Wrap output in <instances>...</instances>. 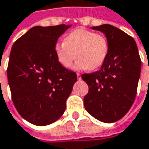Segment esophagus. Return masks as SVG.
<instances>
[{
    "instance_id": "obj_1",
    "label": "esophagus",
    "mask_w": 149,
    "mask_h": 149,
    "mask_svg": "<svg viewBox=\"0 0 149 149\" xmlns=\"http://www.w3.org/2000/svg\"><path fill=\"white\" fill-rule=\"evenodd\" d=\"M77 78L78 79H81V74L80 73H77Z\"/></svg>"
}]
</instances>
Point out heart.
<instances>
[{
    "label": "heart",
    "mask_w": 149,
    "mask_h": 149,
    "mask_svg": "<svg viewBox=\"0 0 149 149\" xmlns=\"http://www.w3.org/2000/svg\"><path fill=\"white\" fill-rule=\"evenodd\" d=\"M109 43L106 36L85 29H76L67 35L64 42L54 45L57 60L62 66L70 68L76 59V70L100 68L106 61Z\"/></svg>",
    "instance_id": "obj_1"
}]
</instances>
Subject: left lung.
Listing matches in <instances>:
<instances>
[{"mask_svg":"<svg viewBox=\"0 0 149 149\" xmlns=\"http://www.w3.org/2000/svg\"><path fill=\"white\" fill-rule=\"evenodd\" d=\"M106 35L109 51L101 69L84 73L88 86L84 107L89 114L104 123H113L128 113L134 103L142 61L135 40L110 24L92 27Z\"/></svg>","mask_w":149,"mask_h":149,"instance_id":"1","label":"left lung"}]
</instances>
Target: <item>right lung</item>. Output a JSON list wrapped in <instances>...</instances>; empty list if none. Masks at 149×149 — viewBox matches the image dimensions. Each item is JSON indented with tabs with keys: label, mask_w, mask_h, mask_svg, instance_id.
I'll return each instance as SVG.
<instances>
[{
	"label": "right lung",
	"mask_w": 149,
	"mask_h": 149,
	"mask_svg": "<svg viewBox=\"0 0 149 149\" xmlns=\"http://www.w3.org/2000/svg\"><path fill=\"white\" fill-rule=\"evenodd\" d=\"M69 25L35 26L13 45L7 79L15 108L28 122L38 126L58 120L65 110L77 77L62 66L54 45Z\"/></svg>",
	"instance_id": "obj_1"
}]
</instances>
